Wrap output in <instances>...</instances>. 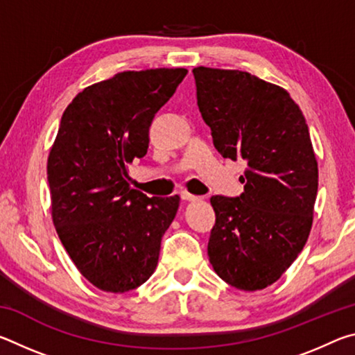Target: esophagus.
<instances>
[{
	"label": "esophagus",
	"mask_w": 355,
	"mask_h": 355,
	"mask_svg": "<svg viewBox=\"0 0 355 355\" xmlns=\"http://www.w3.org/2000/svg\"><path fill=\"white\" fill-rule=\"evenodd\" d=\"M180 197H182L183 200H188V202H197V200H200V197L192 196V194H189V192H186V191L180 192Z\"/></svg>",
	"instance_id": "esophagus-1"
}]
</instances>
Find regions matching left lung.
<instances>
[{
  "label": "left lung",
  "mask_w": 355,
  "mask_h": 355,
  "mask_svg": "<svg viewBox=\"0 0 355 355\" xmlns=\"http://www.w3.org/2000/svg\"><path fill=\"white\" fill-rule=\"evenodd\" d=\"M197 105L224 158L244 159L238 197L213 196L208 257L244 291L282 277L307 243L318 192L309 127L285 89L239 70H192Z\"/></svg>",
  "instance_id": "8db88e82"
}]
</instances>
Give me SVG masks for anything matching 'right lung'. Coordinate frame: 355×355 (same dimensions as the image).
I'll use <instances>...</instances> for the list:
<instances>
[{
  "label": "right lung",
  "instance_id": "obj_1",
  "mask_svg": "<svg viewBox=\"0 0 355 355\" xmlns=\"http://www.w3.org/2000/svg\"><path fill=\"white\" fill-rule=\"evenodd\" d=\"M186 69L120 71L84 89L64 111L46 173L59 239L100 290L141 286L158 264L180 197L131 189L127 166L146 156L155 114Z\"/></svg>",
  "mask_w": 355,
  "mask_h": 355
}]
</instances>
